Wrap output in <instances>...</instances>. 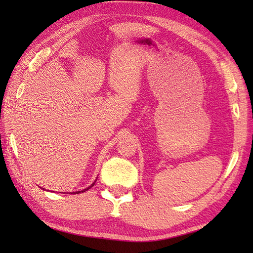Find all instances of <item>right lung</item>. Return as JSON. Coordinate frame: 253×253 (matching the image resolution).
Segmentation results:
<instances>
[{
    "label": "right lung",
    "mask_w": 253,
    "mask_h": 253,
    "mask_svg": "<svg viewBox=\"0 0 253 253\" xmlns=\"http://www.w3.org/2000/svg\"><path fill=\"white\" fill-rule=\"evenodd\" d=\"M95 181H96V180H95ZM95 181L93 182V184H92V185H91V186H89L88 188H85V189H84V190H82V191H76V192H72V195H73V193H80V192H84V191H87V190H89L91 187H93V186H94V184H95Z\"/></svg>",
    "instance_id": "obj_1"
}]
</instances>
